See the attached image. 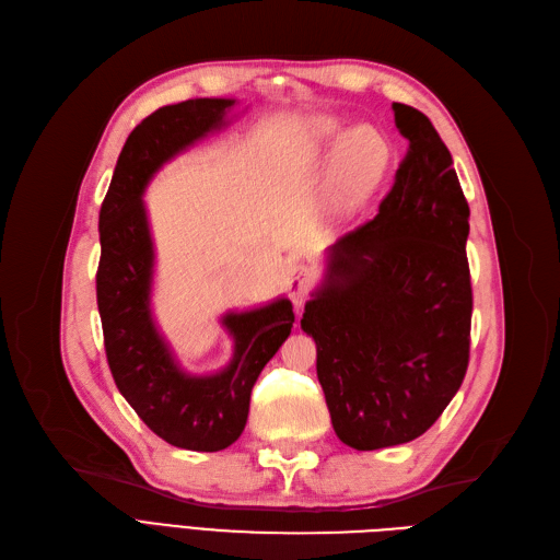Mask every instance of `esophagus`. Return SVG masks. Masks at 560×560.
I'll return each instance as SVG.
<instances>
[{
    "instance_id": "obj_1",
    "label": "esophagus",
    "mask_w": 560,
    "mask_h": 560,
    "mask_svg": "<svg viewBox=\"0 0 560 560\" xmlns=\"http://www.w3.org/2000/svg\"><path fill=\"white\" fill-rule=\"evenodd\" d=\"M313 284H315V276H313L311 268L292 266L290 270H287L284 290H287V294H290V299L294 301L296 311L303 308V303H306V296L313 290Z\"/></svg>"
}]
</instances>
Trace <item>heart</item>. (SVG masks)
I'll list each match as a JSON object with an SVG mask.
<instances>
[{"label": "heart", "mask_w": 560, "mask_h": 560, "mask_svg": "<svg viewBox=\"0 0 560 560\" xmlns=\"http://www.w3.org/2000/svg\"><path fill=\"white\" fill-rule=\"evenodd\" d=\"M336 147L334 208L338 212H354L385 179L393 151H389L385 135L374 126L348 130V126L334 116L311 118L306 126L308 154H329Z\"/></svg>", "instance_id": "b5f03b06"}]
</instances>
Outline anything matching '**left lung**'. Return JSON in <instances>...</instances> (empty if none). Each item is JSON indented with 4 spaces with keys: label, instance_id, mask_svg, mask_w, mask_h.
Instances as JSON below:
<instances>
[{
    "label": "left lung",
    "instance_id": "obj_1",
    "mask_svg": "<svg viewBox=\"0 0 560 560\" xmlns=\"http://www.w3.org/2000/svg\"><path fill=\"white\" fill-rule=\"evenodd\" d=\"M393 112L409 140L393 189L329 247L301 319L334 432L358 451L428 432L469 364V206L430 118L401 103Z\"/></svg>",
    "mask_w": 560,
    "mask_h": 560
}]
</instances>
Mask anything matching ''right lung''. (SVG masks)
Instances as JSON below:
<instances>
[{
    "label": "right lung",
    "mask_w": 560,
    "mask_h": 560,
    "mask_svg": "<svg viewBox=\"0 0 560 560\" xmlns=\"http://www.w3.org/2000/svg\"><path fill=\"white\" fill-rule=\"evenodd\" d=\"M233 105L226 97H196L149 114L128 135L100 208L97 311L114 383L151 432L177 448L206 453L243 434L252 387L292 331V301L226 313L222 325L233 336V360L210 376L186 374L151 315L154 243L142 196L163 163L226 126Z\"/></svg>",
    "instance_id": "add662e5"
}]
</instances>
